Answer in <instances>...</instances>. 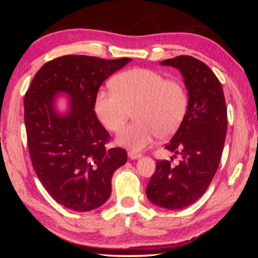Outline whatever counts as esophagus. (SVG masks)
<instances>
[{
    "mask_svg": "<svg viewBox=\"0 0 258 258\" xmlns=\"http://www.w3.org/2000/svg\"><path fill=\"white\" fill-rule=\"evenodd\" d=\"M128 156H129V158L130 159H139V158H141L142 157V154H140V153H137V152H134V151H129L128 152Z\"/></svg>",
    "mask_w": 258,
    "mask_h": 258,
    "instance_id": "esophagus-1",
    "label": "esophagus"
}]
</instances>
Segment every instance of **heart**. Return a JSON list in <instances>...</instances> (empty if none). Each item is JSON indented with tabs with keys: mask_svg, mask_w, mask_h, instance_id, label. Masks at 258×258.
Listing matches in <instances>:
<instances>
[{
	"mask_svg": "<svg viewBox=\"0 0 258 258\" xmlns=\"http://www.w3.org/2000/svg\"><path fill=\"white\" fill-rule=\"evenodd\" d=\"M112 89H101L95 110L104 126L119 131L135 111L137 121L117 136L119 145L142 151L159 136L167 138L181 126L188 111V93L182 82L151 69L136 68L116 75Z\"/></svg>",
	"mask_w": 258,
	"mask_h": 258,
	"instance_id": "b5f03b06",
	"label": "heart"
}]
</instances>
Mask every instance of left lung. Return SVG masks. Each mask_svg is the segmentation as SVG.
Segmentation results:
<instances>
[{
  "instance_id": "left-lung-1",
  "label": "left lung",
  "mask_w": 258,
  "mask_h": 258,
  "mask_svg": "<svg viewBox=\"0 0 258 258\" xmlns=\"http://www.w3.org/2000/svg\"><path fill=\"white\" fill-rule=\"evenodd\" d=\"M160 64L181 72L189 104L183 122L166 146L181 156V161L175 167L169 160L156 162L146 196L155 206L179 210L198 200L216 173L227 132V108L220 81L202 61L178 56Z\"/></svg>"
}]
</instances>
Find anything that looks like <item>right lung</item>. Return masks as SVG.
<instances>
[{
    "label": "right lung",
    "instance_id": "obj_1",
    "mask_svg": "<svg viewBox=\"0 0 258 258\" xmlns=\"http://www.w3.org/2000/svg\"><path fill=\"white\" fill-rule=\"evenodd\" d=\"M130 61L83 54L53 59L38 70L25 96L28 146L35 173L58 204L76 212L105 204L114 172L127 162L122 148H105L110 135L93 108L100 86ZM59 94L68 97L63 113L56 108Z\"/></svg>",
    "mask_w": 258,
    "mask_h": 258
}]
</instances>
